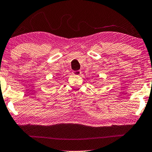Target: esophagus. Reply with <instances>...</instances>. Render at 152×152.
I'll return each instance as SVG.
<instances>
[{
    "instance_id": "1",
    "label": "esophagus",
    "mask_w": 152,
    "mask_h": 152,
    "mask_svg": "<svg viewBox=\"0 0 152 152\" xmlns=\"http://www.w3.org/2000/svg\"><path fill=\"white\" fill-rule=\"evenodd\" d=\"M72 74H74V75L78 76V75H80L81 72L80 71V70H77V71H74L73 72H72Z\"/></svg>"
}]
</instances>
